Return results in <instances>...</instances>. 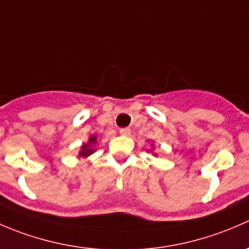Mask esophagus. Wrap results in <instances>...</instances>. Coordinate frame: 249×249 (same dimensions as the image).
Segmentation results:
<instances>
[{
    "mask_svg": "<svg viewBox=\"0 0 249 249\" xmlns=\"http://www.w3.org/2000/svg\"><path fill=\"white\" fill-rule=\"evenodd\" d=\"M119 134L123 135V136H129L131 134V130L129 127H123V129L119 130Z\"/></svg>",
    "mask_w": 249,
    "mask_h": 249,
    "instance_id": "obj_1",
    "label": "esophagus"
}]
</instances>
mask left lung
Instances as JSON below:
<instances>
[{
	"mask_svg": "<svg viewBox=\"0 0 249 249\" xmlns=\"http://www.w3.org/2000/svg\"><path fill=\"white\" fill-rule=\"evenodd\" d=\"M150 152H152V150H150ZM154 155H155V154H154Z\"/></svg>",
	"mask_w": 249,
	"mask_h": 249,
	"instance_id": "obj_1",
	"label": "left lung"
}]
</instances>
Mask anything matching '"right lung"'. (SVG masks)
<instances>
[{
    "label": "right lung",
    "instance_id": "obj_1",
    "mask_svg": "<svg viewBox=\"0 0 249 249\" xmlns=\"http://www.w3.org/2000/svg\"><path fill=\"white\" fill-rule=\"evenodd\" d=\"M96 144V136H90L89 137V141H88V143H84V144L82 145V148H80L79 150V158H88L89 155H91L92 153L95 152L94 150V145Z\"/></svg>",
    "mask_w": 249,
    "mask_h": 249
}]
</instances>
